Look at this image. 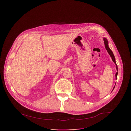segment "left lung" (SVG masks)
Instances as JSON below:
<instances>
[{
    "label": "left lung",
    "mask_w": 131,
    "mask_h": 131,
    "mask_svg": "<svg viewBox=\"0 0 131 131\" xmlns=\"http://www.w3.org/2000/svg\"><path fill=\"white\" fill-rule=\"evenodd\" d=\"M104 44H105V48H106V49L107 50V52H108V53L109 54V55H110V57H111L112 60H113V62H114V63L116 64V69H117V70L118 71V66H117V65L116 62V61H115V56H114V54H113V52H112V51L110 50V48H109V47H108V41H107V39L104 38ZM117 74H118V72L116 73V77H117ZM115 87V86H114L113 90L114 89Z\"/></svg>",
    "instance_id": "obj_1"
}]
</instances>
